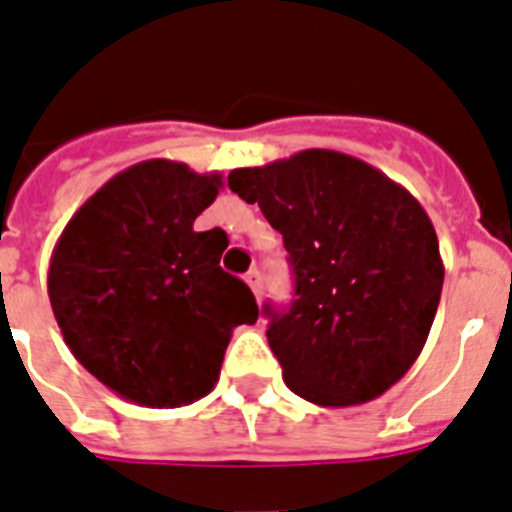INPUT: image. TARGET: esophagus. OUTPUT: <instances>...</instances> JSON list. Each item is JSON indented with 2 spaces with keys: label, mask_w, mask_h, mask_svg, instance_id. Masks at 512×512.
<instances>
[{
  "label": "esophagus",
  "mask_w": 512,
  "mask_h": 512,
  "mask_svg": "<svg viewBox=\"0 0 512 512\" xmlns=\"http://www.w3.org/2000/svg\"><path fill=\"white\" fill-rule=\"evenodd\" d=\"M244 281H247L249 289L255 292V297L260 299V289H263V284H260V273H257V270L252 268V270H249V273H247V276H244Z\"/></svg>",
  "instance_id": "esophagus-1"
}]
</instances>
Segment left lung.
I'll list each match as a JSON object with an SVG mask.
<instances>
[{"label":"left lung","mask_w":512,"mask_h":512,"mask_svg":"<svg viewBox=\"0 0 512 512\" xmlns=\"http://www.w3.org/2000/svg\"><path fill=\"white\" fill-rule=\"evenodd\" d=\"M228 186L284 236L289 310L263 305L286 386L321 407L363 405L397 384L429 339L444 265L421 202L368 162L305 149Z\"/></svg>","instance_id":"left-lung-1"}]
</instances>
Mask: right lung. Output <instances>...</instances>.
Wrapping results in <instances>:
<instances>
[{
  "mask_svg": "<svg viewBox=\"0 0 512 512\" xmlns=\"http://www.w3.org/2000/svg\"><path fill=\"white\" fill-rule=\"evenodd\" d=\"M220 173L144 160L112 176L70 218L49 260V302L73 357L144 407L210 394L255 294L220 268L226 234L194 231Z\"/></svg>",
  "mask_w": 512,
  "mask_h": 512,
  "instance_id": "add662e5",
  "label": "right lung"
}]
</instances>
